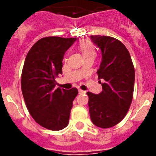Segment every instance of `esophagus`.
<instances>
[{
	"label": "esophagus",
	"instance_id": "obj_1",
	"mask_svg": "<svg viewBox=\"0 0 156 156\" xmlns=\"http://www.w3.org/2000/svg\"><path fill=\"white\" fill-rule=\"evenodd\" d=\"M86 92H87L86 91H83V90H81V89H79V90H78V93L79 94H85Z\"/></svg>",
	"mask_w": 156,
	"mask_h": 156
}]
</instances>
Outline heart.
<instances>
[{"label":"heart","mask_w":156,"mask_h":156,"mask_svg":"<svg viewBox=\"0 0 156 156\" xmlns=\"http://www.w3.org/2000/svg\"><path fill=\"white\" fill-rule=\"evenodd\" d=\"M81 51L83 53V56H95L96 55V51H95V48H94L93 45L91 41H85L82 42L80 45Z\"/></svg>","instance_id":"obj_1"}]
</instances>
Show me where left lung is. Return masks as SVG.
<instances>
[{"label": "left lung", "instance_id": "8db88e82", "mask_svg": "<svg viewBox=\"0 0 156 156\" xmlns=\"http://www.w3.org/2000/svg\"><path fill=\"white\" fill-rule=\"evenodd\" d=\"M91 41L101 50L102 60L97 70L102 91L89 97V113L92 123L109 128L122 121L129 110L133 96L135 70L128 49L112 37L91 36Z\"/></svg>", "mask_w": 156, "mask_h": 156}]
</instances>
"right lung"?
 <instances>
[{
	"mask_svg": "<svg viewBox=\"0 0 156 156\" xmlns=\"http://www.w3.org/2000/svg\"><path fill=\"white\" fill-rule=\"evenodd\" d=\"M76 37H47L37 41L26 56L21 75V89L28 112L37 123L59 131L69 123L70 110L78 89L55 88V78L62 73L65 51Z\"/></svg>",
	"mask_w": 156,
	"mask_h": 156,
	"instance_id": "add662e5",
	"label": "right lung"
}]
</instances>
